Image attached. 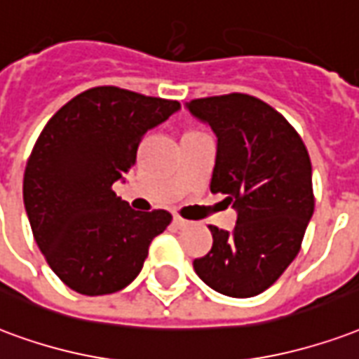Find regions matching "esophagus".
<instances>
[{"instance_id":"esophagus-1","label":"esophagus","mask_w":359,"mask_h":359,"mask_svg":"<svg viewBox=\"0 0 359 359\" xmlns=\"http://www.w3.org/2000/svg\"><path fill=\"white\" fill-rule=\"evenodd\" d=\"M172 222H175V226H177V228L190 226V222H188V220H184V219H180V217H175V219H172Z\"/></svg>"}]
</instances>
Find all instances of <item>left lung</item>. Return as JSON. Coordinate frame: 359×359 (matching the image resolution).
Here are the masks:
<instances>
[{"label": "left lung", "instance_id": "left-lung-1", "mask_svg": "<svg viewBox=\"0 0 359 359\" xmlns=\"http://www.w3.org/2000/svg\"><path fill=\"white\" fill-rule=\"evenodd\" d=\"M187 108L217 135L211 192L224 194L238 213L232 232L209 226L213 247L194 270L226 297H255L293 262L314 213L306 146L287 119L251 95L196 98Z\"/></svg>", "mask_w": 359, "mask_h": 359}]
</instances>
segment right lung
Wrapping results in <instances>:
<instances>
[{
	"label": "right lung",
	"mask_w": 359,
	"mask_h": 359,
	"mask_svg": "<svg viewBox=\"0 0 359 359\" xmlns=\"http://www.w3.org/2000/svg\"><path fill=\"white\" fill-rule=\"evenodd\" d=\"M180 110L177 100L112 85L93 87L53 116L24 171V207L45 261L81 294L116 293L142 270L171 213H140L116 196L146 131Z\"/></svg>",
	"instance_id": "right-lung-1"
}]
</instances>
